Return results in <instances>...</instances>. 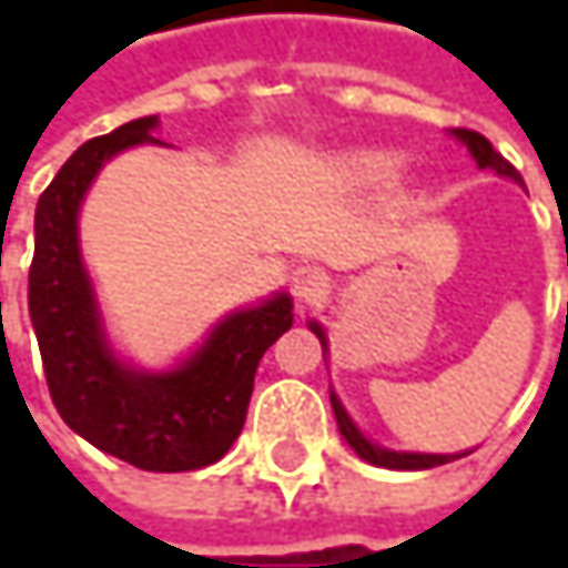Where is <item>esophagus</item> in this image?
Masks as SVG:
<instances>
[{"mask_svg": "<svg viewBox=\"0 0 568 568\" xmlns=\"http://www.w3.org/2000/svg\"><path fill=\"white\" fill-rule=\"evenodd\" d=\"M328 292V276L318 266H298L292 273V295L298 305H315Z\"/></svg>", "mask_w": 568, "mask_h": 568, "instance_id": "esophagus-1", "label": "esophagus"}]
</instances>
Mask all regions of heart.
I'll list each match as a JSON object with an SVG mask.
<instances>
[{"instance_id":"heart-1","label":"heart","mask_w":568,"mask_h":568,"mask_svg":"<svg viewBox=\"0 0 568 568\" xmlns=\"http://www.w3.org/2000/svg\"><path fill=\"white\" fill-rule=\"evenodd\" d=\"M397 171L400 164L392 154H355L338 168V176L352 186H388L395 183Z\"/></svg>"}]
</instances>
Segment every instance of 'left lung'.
Here are the masks:
<instances>
[{
	"label": "left lung",
	"instance_id": "left-lung-1",
	"mask_svg": "<svg viewBox=\"0 0 568 568\" xmlns=\"http://www.w3.org/2000/svg\"><path fill=\"white\" fill-rule=\"evenodd\" d=\"M454 134L470 148V154H474V161H477L480 168H490V171H497L500 176H510L516 183H523L519 171L513 168L500 151H494V144H490L484 134H477V131H470V128H454ZM308 328L318 335V342H322V348H325V332H322V325L312 322ZM332 410H335L338 430H342V437L348 440V447H352L362 460H368V464H375V467H392V470H427V467H440V464H447V460H457V457H450V454H397V450H385V447H378V444H372V440L362 437V430L352 424V417L345 414V407L338 404V397L335 395H332Z\"/></svg>",
	"mask_w": 568,
	"mask_h": 568
}]
</instances>
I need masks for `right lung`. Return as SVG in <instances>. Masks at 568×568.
<instances>
[{
    "label": "right lung",
    "mask_w": 568,
    "mask_h": 568,
    "mask_svg": "<svg viewBox=\"0 0 568 568\" xmlns=\"http://www.w3.org/2000/svg\"><path fill=\"white\" fill-rule=\"evenodd\" d=\"M154 124L151 114L84 141L39 196L29 315L61 420L131 467L180 474L216 464L240 437L260 358L292 325V298L226 315L168 375L134 372L111 355L78 256V206L108 158L158 141Z\"/></svg>",
    "instance_id": "obj_1"
}]
</instances>
